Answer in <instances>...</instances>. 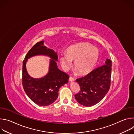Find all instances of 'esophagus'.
Returning a JSON list of instances; mask_svg holds the SVG:
<instances>
[{
  "label": "esophagus",
  "mask_w": 134,
  "mask_h": 134,
  "mask_svg": "<svg viewBox=\"0 0 134 134\" xmlns=\"http://www.w3.org/2000/svg\"><path fill=\"white\" fill-rule=\"evenodd\" d=\"M69 81L70 82L74 81V78H73V77H71V76H70V77H69Z\"/></svg>",
  "instance_id": "1"
}]
</instances>
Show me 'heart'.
<instances>
[{
	"mask_svg": "<svg viewBox=\"0 0 134 134\" xmlns=\"http://www.w3.org/2000/svg\"><path fill=\"white\" fill-rule=\"evenodd\" d=\"M99 57L98 48L88 43H81L70 47L66 53H60L59 60L65 68H69L74 60L75 69L80 74H85L93 70Z\"/></svg>",
	"mask_w": 134,
	"mask_h": 134,
	"instance_id": "heart-1",
	"label": "heart"
}]
</instances>
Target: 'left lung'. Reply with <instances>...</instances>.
I'll use <instances>...</instances> for the list:
<instances>
[{"mask_svg":"<svg viewBox=\"0 0 134 134\" xmlns=\"http://www.w3.org/2000/svg\"><path fill=\"white\" fill-rule=\"evenodd\" d=\"M112 62L107 59L105 65L93 70L86 76L76 80L81 91L75 95L80 104L91 107L100 102L110 87Z\"/></svg>","mask_w":134,"mask_h":134,"instance_id":"left-lung-1","label":"left lung"}]
</instances>
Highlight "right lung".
<instances>
[{"mask_svg":"<svg viewBox=\"0 0 134 134\" xmlns=\"http://www.w3.org/2000/svg\"><path fill=\"white\" fill-rule=\"evenodd\" d=\"M44 41L36 43L27 52L23 63L22 84L28 97L40 106H48L53 103L58 96L61 86L68 83L69 76L57 66L58 55L52 49L44 45ZM39 55L48 56L51 58L48 74L43 78L35 79L28 74L26 64L27 59Z\"/></svg>","mask_w":134,"mask_h":134,"instance_id":"right-lung-1","label":"right lung"}]
</instances>
